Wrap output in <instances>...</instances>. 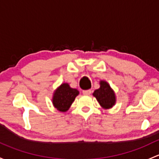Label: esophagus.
<instances>
[{"label": "esophagus", "mask_w": 159, "mask_h": 159, "mask_svg": "<svg viewBox=\"0 0 159 159\" xmlns=\"http://www.w3.org/2000/svg\"><path fill=\"white\" fill-rule=\"evenodd\" d=\"M91 90H84V91H83V93H84V95H90L91 94Z\"/></svg>", "instance_id": "esophagus-1"}]
</instances>
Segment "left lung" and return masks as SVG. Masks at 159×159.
<instances>
[{
    "mask_svg": "<svg viewBox=\"0 0 159 159\" xmlns=\"http://www.w3.org/2000/svg\"><path fill=\"white\" fill-rule=\"evenodd\" d=\"M100 88L95 90L93 93V97H95L97 101L100 105L104 109H110L114 106L116 103V96L114 91L110 88V84L107 81H100Z\"/></svg>",
    "mask_w": 159,
    "mask_h": 159,
    "instance_id": "obj_1",
    "label": "left lung"
}]
</instances>
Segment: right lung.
Here are the masks:
<instances>
[{
    "label": "right lung",
    "instance_id": "1",
    "mask_svg": "<svg viewBox=\"0 0 159 159\" xmlns=\"http://www.w3.org/2000/svg\"><path fill=\"white\" fill-rule=\"evenodd\" d=\"M78 94V90L71 88L68 83H63L53 93V106L59 111L66 112Z\"/></svg>",
    "mask_w": 159,
    "mask_h": 159
}]
</instances>
